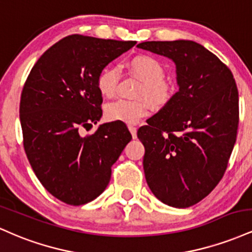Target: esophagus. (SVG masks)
<instances>
[{
  "label": "esophagus",
  "mask_w": 252,
  "mask_h": 252,
  "mask_svg": "<svg viewBox=\"0 0 252 252\" xmlns=\"http://www.w3.org/2000/svg\"><path fill=\"white\" fill-rule=\"evenodd\" d=\"M128 128H129V131L131 132L132 137L136 138V136H137V135H136V131H137V129H136V126H129Z\"/></svg>",
  "instance_id": "esophagus-1"
}]
</instances>
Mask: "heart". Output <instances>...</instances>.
<instances>
[{
    "label": "heart",
    "mask_w": 252,
    "mask_h": 252,
    "mask_svg": "<svg viewBox=\"0 0 252 252\" xmlns=\"http://www.w3.org/2000/svg\"><path fill=\"white\" fill-rule=\"evenodd\" d=\"M129 68L142 80L138 96L146 97L156 108H161L172 99L174 89L172 84L164 80V67L162 63L149 54H138L129 60ZM120 74L117 68L108 67L100 71L97 78V86L104 97L114 96L117 90ZM149 112L147 100L117 99L106 105L105 115L110 121H117L128 124L137 123Z\"/></svg>",
    "instance_id": "heart-1"
}]
</instances>
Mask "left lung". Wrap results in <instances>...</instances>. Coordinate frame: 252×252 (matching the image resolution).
I'll list each match as a JSON object with an SVG mask.
<instances>
[{
    "label": "left lung",
    "mask_w": 252,
    "mask_h": 252,
    "mask_svg": "<svg viewBox=\"0 0 252 252\" xmlns=\"http://www.w3.org/2000/svg\"><path fill=\"white\" fill-rule=\"evenodd\" d=\"M138 48L176 66L179 91L141 126L143 169L156 198L178 209L212 192L226 170L238 129V90L232 72L190 40L146 41Z\"/></svg>",
    "instance_id": "1"
}]
</instances>
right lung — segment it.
Returning <instances> with one entry per match:
<instances>
[{
  "mask_svg": "<svg viewBox=\"0 0 252 252\" xmlns=\"http://www.w3.org/2000/svg\"><path fill=\"white\" fill-rule=\"evenodd\" d=\"M135 43L68 35L40 57L26 80L20 100L26 155L42 186L65 204L79 206L102 194L131 140L122 122L100 124L85 137L80 130L102 117L100 71Z\"/></svg>",
  "mask_w": 252,
  "mask_h": 252,
  "instance_id": "1",
  "label": "right lung"
}]
</instances>
